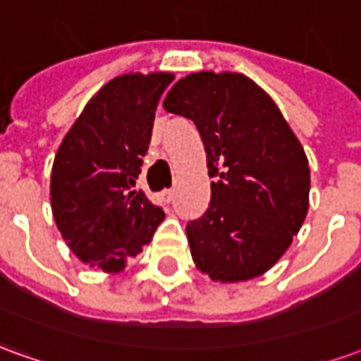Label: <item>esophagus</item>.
Returning a JSON list of instances; mask_svg holds the SVG:
<instances>
[{"mask_svg":"<svg viewBox=\"0 0 361 361\" xmlns=\"http://www.w3.org/2000/svg\"><path fill=\"white\" fill-rule=\"evenodd\" d=\"M160 197H162V201H164V203H170V201L173 199V189H164V191L160 193Z\"/></svg>","mask_w":361,"mask_h":361,"instance_id":"obj_1","label":"esophagus"}]
</instances>
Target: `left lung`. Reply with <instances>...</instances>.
Returning <instances> with one entry per match:
<instances>
[{
    "label": "left lung",
    "instance_id": "8db88e82",
    "mask_svg": "<svg viewBox=\"0 0 361 361\" xmlns=\"http://www.w3.org/2000/svg\"><path fill=\"white\" fill-rule=\"evenodd\" d=\"M164 108L193 119L214 178L209 209L185 226L197 269L220 282L263 274L307 214L303 147L271 96L242 73L188 75Z\"/></svg>",
    "mask_w": 361,
    "mask_h": 361
}]
</instances>
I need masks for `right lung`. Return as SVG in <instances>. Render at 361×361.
<instances>
[{
    "instance_id": "1",
    "label": "right lung",
    "mask_w": 361,
    "mask_h": 361,
    "mask_svg": "<svg viewBox=\"0 0 361 361\" xmlns=\"http://www.w3.org/2000/svg\"><path fill=\"white\" fill-rule=\"evenodd\" d=\"M170 73H129L98 90L51 168V211L77 257L118 272L152 240L164 211L135 189Z\"/></svg>"
}]
</instances>
